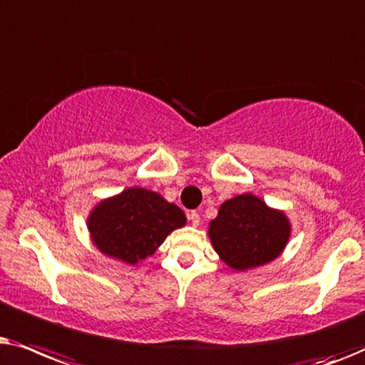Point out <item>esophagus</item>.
Returning a JSON list of instances; mask_svg holds the SVG:
<instances>
[{
    "label": "esophagus",
    "mask_w": 365,
    "mask_h": 365,
    "mask_svg": "<svg viewBox=\"0 0 365 365\" xmlns=\"http://www.w3.org/2000/svg\"><path fill=\"white\" fill-rule=\"evenodd\" d=\"M188 218H190V222H192L193 227L200 225V215H198L197 212H190V213H188Z\"/></svg>",
    "instance_id": "1"
}]
</instances>
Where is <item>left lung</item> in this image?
<instances>
[{"label": "left lung", "instance_id": "obj_1", "mask_svg": "<svg viewBox=\"0 0 365 365\" xmlns=\"http://www.w3.org/2000/svg\"><path fill=\"white\" fill-rule=\"evenodd\" d=\"M292 225L284 210L254 193L225 200L208 223V239L223 264L244 272L270 264L289 244Z\"/></svg>", "mask_w": 365, "mask_h": 365}]
</instances>
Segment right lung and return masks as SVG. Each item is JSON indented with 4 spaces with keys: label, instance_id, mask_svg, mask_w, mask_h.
Segmentation results:
<instances>
[{
    "label": "right lung",
    "instance_id": "obj_1",
    "mask_svg": "<svg viewBox=\"0 0 365 365\" xmlns=\"http://www.w3.org/2000/svg\"><path fill=\"white\" fill-rule=\"evenodd\" d=\"M185 223L182 208L143 187H130L103 198L86 218L96 249L126 265L148 259L170 233Z\"/></svg>",
    "mask_w": 365,
    "mask_h": 365
}]
</instances>
